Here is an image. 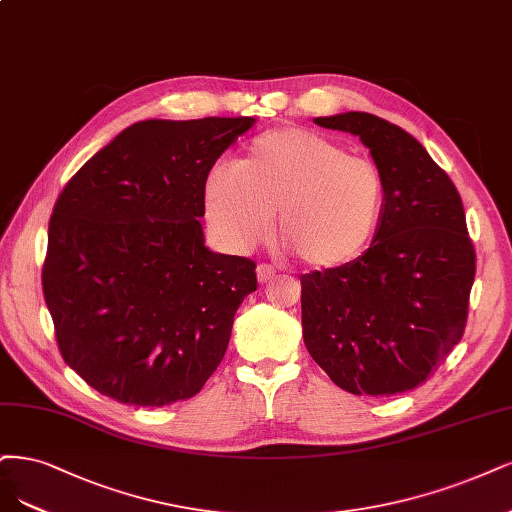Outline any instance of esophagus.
Segmentation results:
<instances>
[{"mask_svg": "<svg viewBox=\"0 0 512 512\" xmlns=\"http://www.w3.org/2000/svg\"><path fill=\"white\" fill-rule=\"evenodd\" d=\"M256 277H258V284H269V281L275 277V269L271 264H258Z\"/></svg>", "mask_w": 512, "mask_h": 512, "instance_id": "esophagus-1", "label": "esophagus"}]
</instances>
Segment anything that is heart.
Returning a JSON list of instances; mask_svg holds the SVG:
<instances>
[{
    "mask_svg": "<svg viewBox=\"0 0 512 512\" xmlns=\"http://www.w3.org/2000/svg\"><path fill=\"white\" fill-rule=\"evenodd\" d=\"M381 169L305 127H277L252 139L239 165L216 163L203 180L211 233L231 252H248L277 233L307 267L332 271L354 262L383 220Z\"/></svg>",
    "mask_w": 512,
    "mask_h": 512,
    "instance_id": "b5f03b06",
    "label": "heart"
}]
</instances>
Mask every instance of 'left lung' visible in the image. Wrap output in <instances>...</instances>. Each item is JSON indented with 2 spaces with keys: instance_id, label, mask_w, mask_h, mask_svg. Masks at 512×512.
Here are the masks:
<instances>
[{
  "instance_id": "1",
  "label": "left lung",
  "mask_w": 512,
  "mask_h": 512,
  "mask_svg": "<svg viewBox=\"0 0 512 512\" xmlns=\"http://www.w3.org/2000/svg\"><path fill=\"white\" fill-rule=\"evenodd\" d=\"M313 122L360 137L383 173L387 199L362 256L301 277L307 351L345 392H409L466 328L477 256L460 192L428 150L392 122L366 112Z\"/></svg>"
}]
</instances>
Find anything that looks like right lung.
<instances>
[{"instance_id": "obj_1", "label": "right lung", "mask_w": 512, "mask_h": 512, "mask_svg": "<svg viewBox=\"0 0 512 512\" xmlns=\"http://www.w3.org/2000/svg\"><path fill=\"white\" fill-rule=\"evenodd\" d=\"M254 122H135L59 195L44 298L63 360L99 394L165 407L222 362L256 264L205 245L203 180Z\"/></svg>"}]
</instances>
